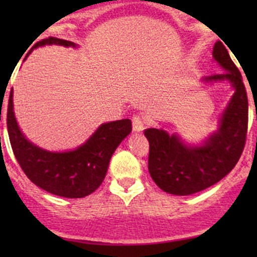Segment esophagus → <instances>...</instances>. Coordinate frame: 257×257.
<instances>
[{
	"mask_svg": "<svg viewBox=\"0 0 257 257\" xmlns=\"http://www.w3.org/2000/svg\"><path fill=\"white\" fill-rule=\"evenodd\" d=\"M133 131L136 132V133H141V132H143L144 126H145V118L142 115H134L133 116Z\"/></svg>",
	"mask_w": 257,
	"mask_h": 257,
	"instance_id": "obj_1",
	"label": "esophagus"
}]
</instances>
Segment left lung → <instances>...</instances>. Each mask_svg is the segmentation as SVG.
I'll use <instances>...</instances> for the list:
<instances>
[{"label": "left lung", "instance_id": "obj_1", "mask_svg": "<svg viewBox=\"0 0 257 257\" xmlns=\"http://www.w3.org/2000/svg\"><path fill=\"white\" fill-rule=\"evenodd\" d=\"M212 57L224 72L205 77L203 82H229L235 90L217 131L200 145L186 144L177 134L169 136L163 129L144 131L149 142L150 177L173 195H191L216 184L234 169L245 147L248 102L242 77L220 41L215 43Z\"/></svg>", "mask_w": 257, "mask_h": 257}]
</instances>
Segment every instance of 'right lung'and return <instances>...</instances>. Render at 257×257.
Returning <instances> with one entry per match:
<instances>
[{"instance_id": "obj_1", "label": "right lung", "mask_w": 257, "mask_h": 257, "mask_svg": "<svg viewBox=\"0 0 257 257\" xmlns=\"http://www.w3.org/2000/svg\"><path fill=\"white\" fill-rule=\"evenodd\" d=\"M46 45L77 47L71 41L48 37L32 49ZM27 57V56H26ZM7 131L12 150L27 178L43 190L63 198H84L99 188L113 153L132 132L131 119L103 123L84 144L68 152H48L28 141L18 126L14 112V90L7 108Z\"/></svg>"}]
</instances>
